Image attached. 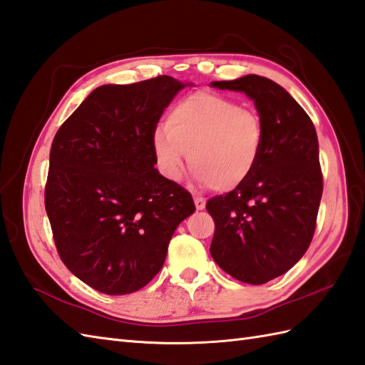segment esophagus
Instances as JSON below:
<instances>
[{
  "instance_id": "obj_1",
  "label": "esophagus",
  "mask_w": 365,
  "mask_h": 365,
  "mask_svg": "<svg viewBox=\"0 0 365 365\" xmlns=\"http://www.w3.org/2000/svg\"><path fill=\"white\" fill-rule=\"evenodd\" d=\"M194 205H196L197 210H205L207 200L203 199V197H194Z\"/></svg>"
}]
</instances>
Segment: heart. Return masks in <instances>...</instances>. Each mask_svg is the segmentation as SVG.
Returning <instances> with one entry per match:
<instances>
[{
	"label": "heart",
	"mask_w": 365,
	"mask_h": 365,
	"mask_svg": "<svg viewBox=\"0 0 365 365\" xmlns=\"http://www.w3.org/2000/svg\"><path fill=\"white\" fill-rule=\"evenodd\" d=\"M264 138L255 110L213 91H196L171 108L166 127H157L150 144L165 179L179 180L188 158L197 183L232 191L255 171Z\"/></svg>",
	"instance_id": "heart-1"
}]
</instances>
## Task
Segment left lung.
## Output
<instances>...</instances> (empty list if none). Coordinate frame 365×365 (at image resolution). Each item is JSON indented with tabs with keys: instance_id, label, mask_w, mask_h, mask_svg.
I'll list each match as a JSON object with an SVG mask.
<instances>
[{
	"instance_id": "8db88e82",
	"label": "left lung",
	"mask_w": 365,
	"mask_h": 365,
	"mask_svg": "<svg viewBox=\"0 0 365 365\" xmlns=\"http://www.w3.org/2000/svg\"><path fill=\"white\" fill-rule=\"evenodd\" d=\"M249 96L264 124V149L238 188L207 202L215 219L210 253L228 275L264 284L308 250L322 199L319 141L311 118L278 83L257 74L211 82Z\"/></svg>"
}]
</instances>
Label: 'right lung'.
<instances>
[{
	"label": "right lung",
	"instance_id": "1",
	"mask_svg": "<svg viewBox=\"0 0 365 365\" xmlns=\"http://www.w3.org/2000/svg\"><path fill=\"white\" fill-rule=\"evenodd\" d=\"M190 82L171 76L101 86L57 130L45 207L65 266L103 294L146 286L194 213L191 194L155 169L150 138Z\"/></svg>",
	"mask_w": 365,
	"mask_h": 365
}]
</instances>
